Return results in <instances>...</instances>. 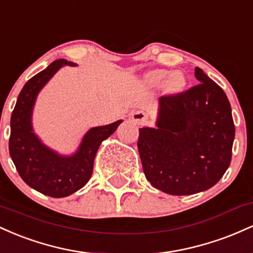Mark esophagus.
<instances>
[{
    "instance_id": "obj_1",
    "label": "esophagus",
    "mask_w": 253,
    "mask_h": 253,
    "mask_svg": "<svg viewBox=\"0 0 253 253\" xmlns=\"http://www.w3.org/2000/svg\"><path fill=\"white\" fill-rule=\"evenodd\" d=\"M130 118H132V120L134 121L135 124H138V125L146 124V120H147L146 114H145L144 112H134V113H132Z\"/></svg>"
}]
</instances>
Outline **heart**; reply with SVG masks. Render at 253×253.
I'll use <instances>...</instances> for the list:
<instances>
[{"mask_svg": "<svg viewBox=\"0 0 253 253\" xmlns=\"http://www.w3.org/2000/svg\"><path fill=\"white\" fill-rule=\"evenodd\" d=\"M147 80L152 84H161L167 80V86L172 91H178L185 85V78L178 71L169 74L165 70H156L147 75Z\"/></svg>", "mask_w": 253, "mask_h": 253, "instance_id": "1", "label": "heart"}]
</instances>
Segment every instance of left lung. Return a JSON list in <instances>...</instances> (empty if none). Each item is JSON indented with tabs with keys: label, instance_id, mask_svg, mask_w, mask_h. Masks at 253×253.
Segmentation results:
<instances>
[{
	"label": "left lung",
	"instance_id": "8db88e82",
	"mask_svg": "<svg viewBox=\"0 0 253 253\" xmlns=\"http://www.w3.org/2000/svg\"><path fill=\"white\" fill-rule=\"evenodd\" d=\"M199 84L158 100L156 127L139 128L145 177L170 195H191L215 185L228 169L234 140L231 104L200 68Z\"/></svg>",
	"mask_w": 253,
	"mask_h": 253
}]
</instances>
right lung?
I'll return each instance as SVG.
<instances>
[{
  "label": "right lung",
  "mask_w": 253,
  "mask_h": 253,
  "mask_svg": "<svg viewBox=\"0 0 253 253\" xmlns=\"http://www.w3.org/2000/svg\"><path fill=\"white\" fill-rule=\"evenodd\" d=\"M77 64L57 59L25 84L17 97L10 119L9 153L17 172L26 184L51 197H65L88 183L94 159L101 143L123 123L92 127L83 136L77 151L70 156L59 155L46 146L34 133L32 115L40 90L60 68Z\"/></svg>",
  "instance_id": "right-lung-1"
}]
</instances>
